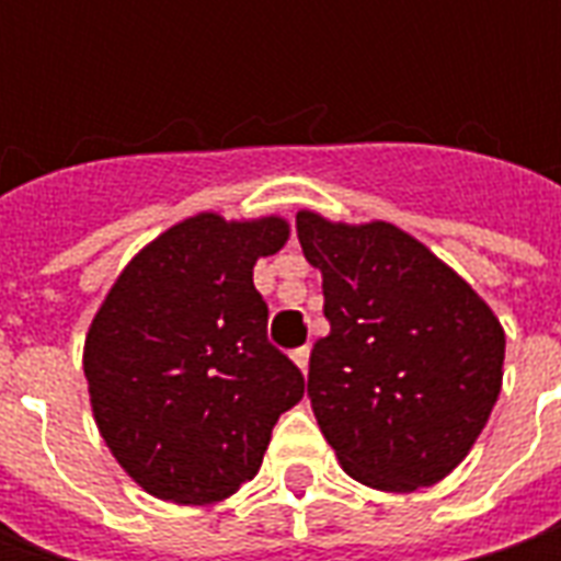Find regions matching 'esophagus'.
<instances>
[{"label": "esophagus", "mask_w": 561, "mask_h": 561, "mask_svg": "<svg viewBox=\"0 0 561 561\" xmlns=\"http://www.w3.org/2000/svg\"><path fill=\"white\" fill-rule=\"evenodd\" d=\"M309 356H312V353H309V346H302V350H296V353H293V362H296V368H299L302 375L309 371Z\"/></svg>", "instance_id": "34e87169"}]
</instances>
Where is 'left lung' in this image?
<instances>
[{
    "label": "left lung",
    "instance_id": "1",
    "mask_svg": "<svg viewBox=\"0 0 561 561\" xmlns=\"http://www.w3.org/2000/svg\"><path fill=\"white\" fill-rule=\"evenodd\" d=\"M321 271L324 318L309 399L358 484L412 493L471 453L503 390L506 331L471 284L390 221L296 211Z\"/></svg>",
    "mask_w": 561,
    "mask_h": 561
}]
</instances>
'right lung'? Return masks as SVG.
<instances>
[{
	"mask_svg": "<svg viewBox=\"0 0 561 561\" xmlns=\"http://www.w3.org/2000/svg\"><path fill=\"white\" fill-rule=\"evenodd\" d=\"M280 215L227 221L199 211L124 265L83 340V375L115 462L156 500L221 503L255 478L271 427L306 377L265 336L252 284L280 252Z\"/></svg>",
	"mask_w": 561,
	"mask_h": 561,
	"instance_id": "obj_1",
	"label": "right lung"
}]
</instances>
